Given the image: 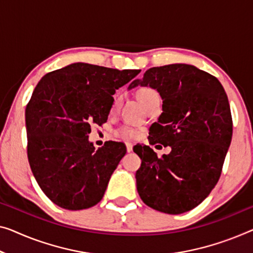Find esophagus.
Listing matches in <instances>:
<instances>
[{
	"instance_id": "obj_1",
	"label": "esophagus",
	"mask_w": 253,
	"mask_h": 253,
	"mask_svg": "<svg viewBox=\"0 0 253 253\" xmlns=\"http://www.w3.org/2000/svg\"><path fill=\"white\" fill-rule=\"evenodd\" d=\"M126 149H127V152H131V151H133V144H131V143H129V142H127L126 143Z\"/></svg>"
}]
</instances>
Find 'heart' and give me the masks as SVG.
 I'll use <instances>...</instances> for the list:
<instances>
[{"label": "heart", "instance_id": "1", "mask_svg": "<svg viewBox=\"0 0 253 253\" xmlns=\"http://www.w3.org/2000/svg\"><path fill=\"white\" fill-rule=\"evenodd\" d=\"M135 96H136L138 102L141 103L145 109L148 108L154 100L159 99V94H158L157 90L151 87H148V86L138 87L136 90H135ZM118 102H119V96L115 95L114 100H112V104L110 109L111 112L116 111L117 107H118ZM116 135L119 138H123V139H136L139 135V131L133 127L123 126L116 130Z\"/></svg>", "mask_w": 253, "mask_h": 253}]
</instances>
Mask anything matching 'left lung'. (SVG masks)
Masks as SVG:
<instances>
[{
  "instance_id": "8db88e82",
  "label": "left lung",
  "mask_w": 253,
  "mask_h": 253,
  "mask_svg": "<svg viewBox=\"0 0 253 253\" xmlns=\"http://www.w3.org/2000/svg\"><path fill=\"white\" fill-rule=\"evenodd\" d=\"M137 85L156 88L163 99L150 144L171 148L159 158L148 145L134 146L142 160L137 192L152 209L186 212L208 197L223 170L233 134L227 95L216 77L185 63L150 68L129 88Z\"/></svg>"
}]
</instances>
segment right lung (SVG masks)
I'll return each instance as SVG.
<instances>
[{"instance_id":"obj_1","label":"right lung","mask_w":253,"mask_h":253,"mask_svg":"<svg viewBox=\"0 0 253 253\" xmlns=\"http://www.w3.org/2000/svg\"><path fill=\"white\" fill-rule=\"evenodd\" d=\"M139 71L77 62L36 85L25 114L27 156L36 182L56 206L87 209L103 198L126 145L108 141L95 151L90 125L107 122L116 89Z\"/></svg>"}]
</instances>
